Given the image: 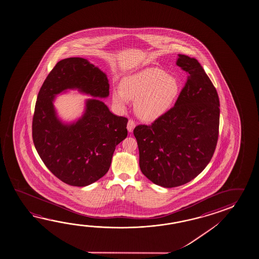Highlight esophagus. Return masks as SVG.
Masks as SVG:
<instances>
[{
	"label": "esophagus",
	"instance_id": "obj_1",
	"mask_svg": "<svg viewBox=\"0 0 259 259\" xmlns=\"http://www.w3.org/2000/svg\"><path fill=\"white\" fill-rule=\"evenodd\" d=\"M135 127H136V122H135V121L129 120L128 122H127V130H128V132L132 133L133 130L135 129Z\"/></svg>",
	"mask_w": 259,
	"mask_h": 259
}]
</instances>
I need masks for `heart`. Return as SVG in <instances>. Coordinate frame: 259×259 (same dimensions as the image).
<instances>
[{
  "mask_svg": "<svg viewBox=\"0 0 259 259\" xmlns=\"http://www.w3.org/2000/svg\"><path fill=\"white\" fill-rule=\"evenodd\" d=\"M180 88V79L175 75L155 67L144 68L122 78L121 89L112 90V103L123 111L129 101H135L137 116L154 121L169 110Z\"/></svg>",
  "mask_w": 259,
  "mask_h": 259,
  "instance_id": "1",
  "label": "heart"
}]
</instances>
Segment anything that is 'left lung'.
Instances as JSON below:
<instances>
[{"instance_id": "8db88e82", "label": "left lung", "mask_w": 259, "mask_h": 259, "mask_svg": "<svg viewBox=\"0 0 259 259\" xmlns=\"http://www.w3.org/2000/svg\"><path fill=\"white\" fill-rule=\"evenodd\" d=\"M176 64L189 77L174 107L151 125L134 130L142 173L164 188L198 176L213 156L219 135L220 102L213 84L197 59L179 54Z\"/></svg>"}]
</instances>
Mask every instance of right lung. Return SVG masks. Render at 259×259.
I'll list each match as a JSON object with an SVG mask.
<instances>
[{
	"mask_svg": "<svg viewBox=\"0 0 259 259\" xmlns=\"http://www.w3.org/2000/svg\"><path fill=\"white\" fill-rule=\"evenodd\" d=\"M68 89L94 97L72 123L61 121L54 106L55 96ZM108 96L106 74L82 58L60 60L40 89L32 124L34 147L49 170L68 185L88 186L104 176L115 147L127 137V118L113 114L98 99Z\"/></svg>",
	"mask_w": 259,
	"mask_h": 259,
	"instance_id": "add662e5",
	"label": "right lung"
}]
</instances>
